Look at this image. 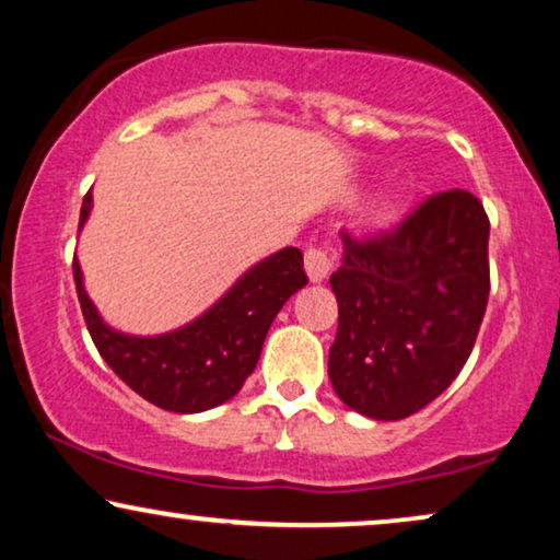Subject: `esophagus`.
Listing matches in <instances>:
<instances>
[{"label":"esophagus","instance_id":"esophagus-1","mask_svg":"<svg viewBox=\"0 0 560 560\" xmlns=\"http://www.w3.org/2000/svg\"><path fill=\"white\" fill-rule=\"evenodd\" d=\"M334 267V257H331V249L328 247H313L305 249V272H308L311 282H320L328 278V272H331Z\"/></svg>","mask_w":560,"mask_h":560}]
</instances>
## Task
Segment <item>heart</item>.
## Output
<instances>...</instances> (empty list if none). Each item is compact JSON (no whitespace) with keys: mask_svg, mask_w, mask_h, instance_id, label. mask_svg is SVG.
Instances as JSON below:
<instances>
[{"mask_svg":"<svg viewBox=\"0 0 560 560\" xmlns=\"http://www.w3.org/2000/svg\"><path fill=\"white\" fill-rule=\"evenodd\" d=\"M387 221H389V209H387V206H377V209L370 211V224L372 226H382V224H387Z\"/></svg>","mask_w":560,"mask_h":560,"instance_id":"1","label":"heart"}]
</instances>
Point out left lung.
Returning <instances> with one entry per match:
<instances>
[{
  "mask_svg": "<svg viewBox=\"0 0 560 560\" xmlns=\"http://www.w3.org/2000/svg\"><path fill=\"white\" fill-rule=\"evenodd\" d=\"M341 240L328 380L351 410L402 420L456 380L477 341L489 298L485 206L443 190L393 232Z\"/></svg>",
  "mask_w": 560,
  "mask_h": 560,
  "instance_id": "1",
  "label": "left lung"
}]
</instances>
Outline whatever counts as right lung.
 Here are the masks:
<instances>
[{"instance_id":"add662e5","label":"right lung","mask_w":560,"mask_h":560,"mask_svg":"<svg viewBox=\"0 0 560 560\" xmlns=\"http://www.w3.org/2000/svg\"><path fill=\"white\" fill-rule=\"evenodd\" d=\"M91 211V190L83 196V229ZM73 280L81 313L98 354L137 395L171 412H203L232 400L255 372L265 336L275 316L308 278L303 252L285 247L242 275L224 298L190 324L160 336L114 331L98 316L83 288L73 257Z\"/></svg>"}]
</instances>
